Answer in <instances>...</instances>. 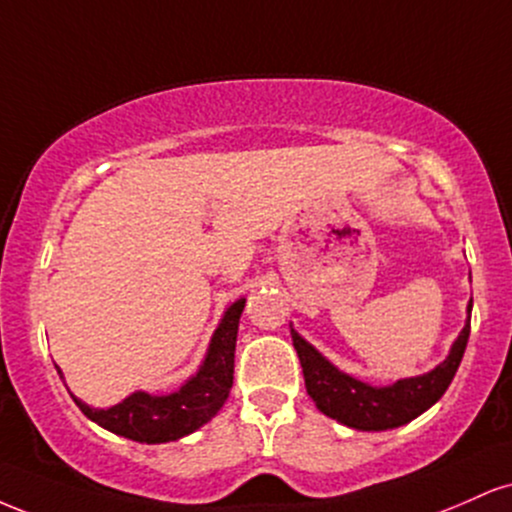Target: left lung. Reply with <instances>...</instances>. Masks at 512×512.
Returning <instances> with one entry per match:
<instances>
[{
  "instance_id": "1",
  "label": "left lung",
  "mask_w": 512,
  "mask_h": 512,
  "mask_svg": "<svg viewBox=\"0 0 512 512\" xmlns=\"http://www.w3.org/2000/svg\"><path fill=\"white\" fill-rule=\"evenodd\" d=\"M467 310L472 315V303ZM291 337L301 358L305 390L322 414L358 431H387L409 424L445 395L467 349L469 320L457 342L452 344L450 356L438 368L419 378L397 380L395 385L387 387H373L351 378L334 368L325 356L317 354L301 334L291 330Z\"/></svg>"
}]
</instances>
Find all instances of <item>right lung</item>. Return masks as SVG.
I'll return each instance as SVG.
<instances>
[{"instance_id": "obj_1", "label": "right lung", "mask_w": 512, "mask_h": 512, "mask_svg": "<svg viewBox=\"0 0 512 512\" xmlns=\"http://www.w3.org/2000/svg\"><path fill=\"white\" fill-rule=\"evenodd\" d=\"M243 308L245 298H240L226 310L219 330L211 337L207 358L199 373L173 395L156 397L149 392H134L108 409H91L74 397L76 407L98 426L108 428L117 436L137 440V443H168V440H178L197 431L211 416L219 414L233 387L236 337Z\"/></svg>"}]
</instances>
